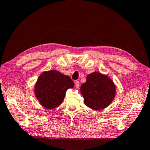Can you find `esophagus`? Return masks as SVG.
<instances>
[{
	"instance_id": "1",
	"label": "esophagus",
	"mask_w": 150,
	"mask_h": 150,
	"mask_svg": "<svg viewBox=\"0 0 150 150\" xmlns=\"http://www.w3.org/2000/svg\"><path fill=\"white\" fill-rule=\"evenodd\" d=\"M75 86L76 88H79V82L78 81H75Z\"/></svg>"
}]
</instances>
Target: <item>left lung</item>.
I'll list each match as a JSON object with an SVG mask.
<instances>
[{
  "mask_svg": "<svg viewBox=\"0 0 150 150\" xmlns=\"http://www.w3.org/2000/svg\"><path fill=\"white\" fill-rule=\"evenodd\" d=\"M85 104L93 110H101L110 105L115 95V85L106 75L94 72L88 75L81 86Z\"/></svg>",
  "mask_w": 150,
  "mask_h": 150,
  "instance_id": "obj_1",
  "label": "left lung"
}]
</instances>
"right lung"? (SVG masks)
<instances>
[{
	"label": "right lung",
	"mask_w": 150,
	"mask_h": 150,
	"mask_svg": "<svg viewBox=\"0 0 150 150\" xmlns=\"http://www.w3.org/2000/svg\"><path fill=\"white\" fill-rule=\"evenodd\" d=\"M73 86V81L69 76L52 70L42 73L38 79L35 94L43 106L52 109L62 103L66 91Z\"/></svg>",
	"instance_id": "obj_1"
}]
</instances>
